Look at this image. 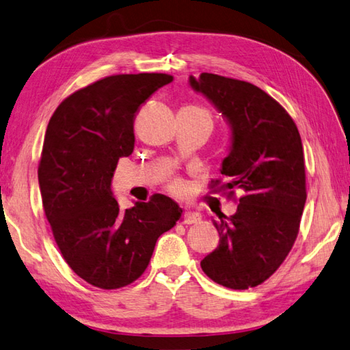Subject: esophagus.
<instances>
[{
  "label": "esophagus",
  "instance_id": "1",
  "mask_svg": "<svg viewBox=\"0 0 350 350\" xmlns=\"http://www.w3.org/2000/svg\"><path fill=\"white\" fill-rule=\"evenodd\" d=\"M201 219V215L198 212H192V210H187V212L184 213V224H189V226H192V224H200Z\"/></svg>",
  "mask_w": 350,
  "mask_h": 350
}]
</instances>
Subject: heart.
Instances as JSON below:
<instances>
[{
    "mask_svg": "<svg viewBox=\"0 0 350 350\" xmlns=\"http://www.w3.org/2000/svg\"><path fill=\"white\" fill-rule=\"evenodd\" d=\"M186 109L193 111V113H196V114H202L208 118H212L208 114V111L206 108L200 107V105H189V107H186ZM167 189H169V192L175 196H183L184 193H186V184H184V181L180 180V178H175V180L169 181Z\"/></svg>",
    "mask_w": 350,
    "mask_h": 350,
    "instance_id": "1",
    "label": "heart"
}]
</instances>
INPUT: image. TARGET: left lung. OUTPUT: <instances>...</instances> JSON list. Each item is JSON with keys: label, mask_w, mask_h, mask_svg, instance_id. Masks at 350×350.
<instances>
[{"label": "left lung", "mask_w": 350, "mask_h": 350, "mask_svg": "<svg viewBox=\"0 0 350 350\" xmlns=\"http://www.w3.org/2000/svg\"><path fill=\"white\" fill-rule=\"evenodd\" d=\"M190 87L206 96L232 128V149L215 192L233 196L239 206L228 219L213 221L219 245L204 257L210 279L232 289L260 285L273 275L297 239L306 202L305 155L294 120L279 102L256 85L201 72Z\"/></svg>", "instance_id": "1"}]
</instances>
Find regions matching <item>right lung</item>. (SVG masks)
I'll return each mask as SVG.
<instances>
[{"label":"right lung","instance_id":"1","mask_svg":"<svg viewBox=\"0 0 350 350\" xmlns=\"http://www.w3.org/2000/svg\"><path fill=\"white\" fill-rule=\"evenodd\" d=\"M172 81L163 72L108 76L68 96L49 122L38 167L44 212L65 262L93 286L140 278L158 237L183 215L160 193L122 210L111 192L118 160L134 150L137 111Z\"/></svg>","mask_w":350,"mask_h":350}]
</instances>
